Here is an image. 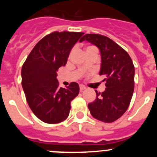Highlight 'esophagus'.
Instances as JSON below:
<instances>
[{
  "mask_svg": "<svg viewBox=\"0 0 157 157\" xmlns=\"http://www.w3.org/2000/svg\"><path fill=\"white\" fill-rule=\"evenodd\" d=\"M79 89H80V91H82V90H86V86H84L83 85H80Z\"/></svg>",
  "mask_w": 157,
  "mask_h": 157,
  "instance_id": "34e87169",
  "label": "esophagus"
}]
</instances>
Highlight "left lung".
<instances>
[{"label": "left lung", "mask_w": 157, "mask_h": 157, "mask_svg": "<svg viewBox=\"0 0 157 157\" xmlns=\"http://www.w3.org/2000/svg\"><path fill=\"white\" fill-rule=\"evenodd\" d=\"M87 41L98 48L101 53V75H105V91L95 90L94 102L88 105L91 115L105 123H112L121 117L132 98L134 87V67L129 54L108 37L88 34L80 42Z\"/></svg>", "instance_id": "obj_1"}]
</instances>
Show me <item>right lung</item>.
<instances>
[{"mask_svg": "<svg viewBox=\"0 0 157 157\" xmlns=\"http://www.w3.org/2000/svg\"><path fill=\"white\" fill-rule=\"evenodd\" d=\"M83 33L53 32L37 43L22 67V86L32 112L41 121L58 123L66 120L71 102L79 92L77 82L59 86L58 69L65 66L71 48Z\"/></svg>", "mask_w": 157, "mask_h": 157, "instance_id": "1", "label": "right lung"}]
</instances>
